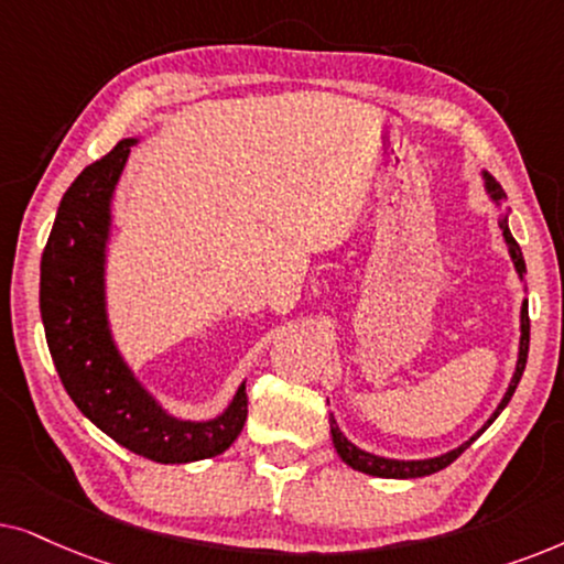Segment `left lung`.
Listing matches in <instances>:
<instances>
[{
	"instance_id": "8db88e82",
	"label": "left lung",
	"mask_w": 564,
	"mask_h": 564,
	"mask_svg": "<svg viewBox=\"0 0 564 564\" xmlns=\"http://www.w3.org/2000/svg\"><path fill=\"white\" fill-rule=\"evenodd\" d=\"M482 187H485L487 198L498 206L502 239H506V245H508V254H510V260H513L518 281H523V275H527V260H523L521 247H518L513 235H510V227H508L510 208L502 206L506 193H502L498 180H495L490 172H485V170H482ZM527 358H529V302H523L521 304V337H518V358H516L513 377H510V384L506 389V394H502V400L498 402V408L492 410V415L487 417V423L479 427L475 435H469L464 444L452 448V452L438 454V456H427V459H389V456L371 454V452H366V448L352 444L350 438H345V433L340 431V425H337L335 415L329 412V433H333V444H335L337 456H340V459L356 471H364V475H371V477H384V479H415V477L433 475V471H441L444 467H448V464H452L462 452H467V448L475 444L479 435H482L487 427L492 425V420L498 417L502 410H506V404L510 402V397H513V392H516L518 381H521L523 369H527Z\"/></svg>"
}]
</instances>
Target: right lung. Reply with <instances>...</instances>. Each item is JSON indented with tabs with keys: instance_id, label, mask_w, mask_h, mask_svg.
I'll return each mask as SVG.
<instances>
[{
	"instance_id": "add662e5",
	"label": "right lung",
	"mask_w": 564,
	"mask_h": 564,
	"mask_svg": "<svg viewBox=\"0 0 564 564\" xmlns=\"http://www.w3.org/2000/svg\"><path fill=\"white\" fill-rule=\"evenodd\" d=\"M85 167L58 204L41 258V319L58 379L89 423L129 452L160 464H187L227 452L247 420L245 381L219 415L180 417L137 377L112 335L108 247L112 200L131 147Z\"/></svg>"
}]
</instances>
